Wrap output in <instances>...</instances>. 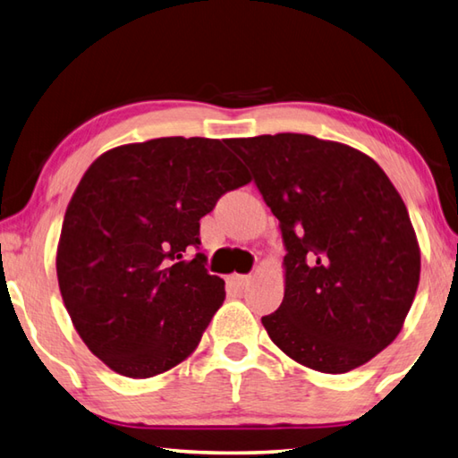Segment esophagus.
<instances>
[{
	"mask_svg": "<svg viewBox=\"0 0 458 458\" xmlns=\"http://www.w3.org/2000/svg\"><path fill=\"white\" fill-rule=\"evenodd\" d=\"M250 282H251V276H239V274H233V276L227 277V284H229L231 287H235V290H243V287L250 285Z\"/></svg>",
	"mask_w": 458,
	"mask_h": 458,
	"instance_id": "obj_1",
	"label": "esophagus"
}]
</instances>
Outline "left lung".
Returning <instances> with one entry per match:
<instances>
[{
    "instance_id": "8db88e82",
    "label": "left lung",
    "mask_w": 458,
    "mask_h": 458,
    "mask_svg": "<svg viewBox=\"0 0 458 458\" xmlns=\"http://www.w3.org/2000/svg\"><path fill=\"white\" fill-rule=\"evenodd\" d=\"M227 144L251 168L282 229L285 293L261 318L269 338L318 372L366 364L403 330L420 279L403 197L348 144L293 132Z\"/></svg>"
}]
</instances>
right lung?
I'll list each match as a JSON object with an SVG mask.
<instances>
[{
  "mask_svg": "<svg viewBox=\"0 0 458 458\" xmlns=\"http://www.w3.org/2000/svg\"><path fill=\"white\" fill-rule=\"evenodd\" d=\"M250 182L225 140L168 136L104 152L64 215L60 293L88 350L128 378L181 364L225 300L205 267L200 216Z\"/></svg>",
  "mask_w": 458,
  "mask_h": 458,
  "instance_id": "add662e5",
  "label": "right lung"
}]
</instances>
